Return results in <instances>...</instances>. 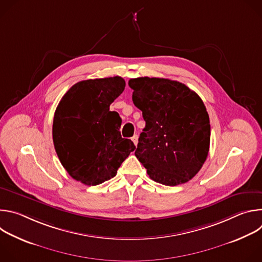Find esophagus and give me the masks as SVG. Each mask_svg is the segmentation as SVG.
I'll list each match as a JSON object with an SVG mask.
<instances>
[{"mask_svg": "<svg viewBox=\"0 0 262 262\" xmlns=\"http://www.w3.org/2000/svg\"><path fill=\"white\" fill-rule=\"evenodd\" d=\"M132 141L134 142V144L137 146V144H138V136L137 135H135L133 138H132Z\"/></svg>", "mask_w": 262, "mask_h": 262, "instance_id": "1", "label": "esophagus"}]
</instances>
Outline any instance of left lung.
<instances>
[{
	"instance_id": "1",
	"label": "left lung",
	"mask_w": 262,
	"mask_h": 262,
	"mask_svg": "<svg viewBox=\"0 0 262 262\" xmlns=\"http://www.w3.org/2000/svg\"><path fill=\"white\" fill-rule=\"evenodd\" d=\"M128 85L146 122L135 156L152 180L169 186L188 182L209 151L210 124L202 99L168 79L137 78Z\"/></svg>"
}]
</instances>
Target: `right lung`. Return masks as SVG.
Returning a JSON list of instances; mask_svg holds the SVG:
<instances>
[{"label": "right lung", "mask_w": 262, "mask_h": 262, "mask_svg": "<svg viewBox=\"0 0 262 262\" xmlns=\"http://www.w3.org/2000/svg\"><path fill=\"white\" fill-rule=\"evenodd\" d=\"M120 77L81 81L60 100L54 116L53 141L57 156L78 181L97 185L113 178L136 149L120 134L121 118L110 104L124 90Z\"/></svg>", "instance_id": "add662e5"}]
</instances>
